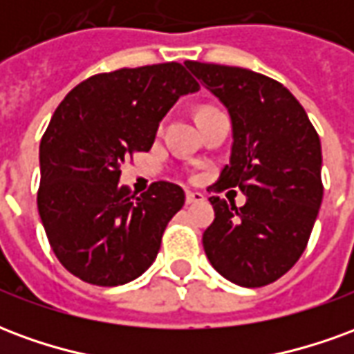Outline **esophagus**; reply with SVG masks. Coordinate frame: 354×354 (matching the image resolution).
<instances>
[{"label":"esophagus","mask_w":354,"mask_h":354,"mask_svg":"<svg viewBox=\"0 0 354 354\" xmlns=\"http://www.w3.org/2000/svg\"><path fill=\"white\" fill-rule=\"evenodd\" d=\"M203 201H205V197H203L201 193L197 192L185 193V203H187V205H195V203H203Z\"/></svg>","instance_id":"34e87169"}]
</instances>
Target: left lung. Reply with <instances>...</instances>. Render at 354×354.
<instances>
[{"instance_id": "8db88e82", "label": "left lung", "mask_w": 354, "mask_h": 354, "mask_svg": "<svg viewBox=\"0 0 354 354\" xmlns=\"http://www.w3.org/2000/svg\"><path fill=\"white\" fill-rule=\"evenodd\" d=\"M227 108L233 147L216 193L239 187L237 207L210 197L214 222L203 233L207 258L227 281L271 284L304 254L322 203L320 138L296 96L279 81L245 68L185 62Z\"/></svg>"}]
</instances>
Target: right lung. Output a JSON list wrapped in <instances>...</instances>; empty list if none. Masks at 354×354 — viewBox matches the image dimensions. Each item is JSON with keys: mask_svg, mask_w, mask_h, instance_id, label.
Here are the masks:
<instances>
[{"mask_svg": "<svg viewBox=\"0 0 354 354\" xmlns=\"http://www.w3.org/2000/svg\"><path fill=\"white\" fill-rule=\"evenodd\" d=\"M199 91L178 62L96 73L66 94L39 146L37 210L58 261L81 281L119 286L153 263L184 189L153 182L136 197L121 165L149 151L159 121Z\"/></svg>", "mask_w": 354, "mask_h": 354, "instance_id": "1", "label": "right lung"}]
</instances>
